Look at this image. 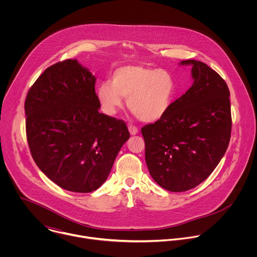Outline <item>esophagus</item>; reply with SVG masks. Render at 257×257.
I'll return each instance as SVG.
<instances>
[{"label": "esophagus", "mask_w": 257, "mask_h": 257, "mask_svg": "<svg viewBox=\"0 0 257 257\" xmlns=\"http://www.w3.org/2000/svg\"><path fill=\"white\" fill-rule=\"evenodd\" d=\"M128 129H129V132H130V134H131V135H136V134L138 133V129H137V127H136V126L129 125Z\"/></svg>", "instance_id": "obj_1"}]
</instances>
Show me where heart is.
<instances>
[{"label": "heart", "instance_id": "obj_1", "mask_svg": "<svg viewBox=\"0 0 257 257\" xmlns=\"http://www.w3.org/2000/svg\"><path fill=\"white\" fill-rule=\"evenodd\" d=\"M176 94V82L170 72L154 67L128 65L116 69L112 82L104 81L96 90L102 111L115 115L124 99L140 121L154 123L168 112Z\"/></svg>", "mask_w": 257, "mask_h": 257}]
</instances>
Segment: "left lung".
Returning a JSON list of instances; mask_svg holds the SVG:
<instances>
[{
	"label": "left lung",
	"instance_id": "left-lung-1",
	"mask_svg": "<svg viewBox=\"0 0 257 257\" xmlns=\"http://www.w3.org/2000/svg\"><path fill=\"white\" fill-rule=\"evenodd\" d=\"M180 65L192 67V86L161 120L141 128L150 174L172 192L190 190L212 173L228 149L232 129L225 80L200 61Z\"/></svg>",
	"mask_w": 257,
	"mask_h": 257
}]
</instances>
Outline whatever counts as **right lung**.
Here are the masks:
<instances>
[{
    "mask_svg": "<svg viewBox=\"0 0 257 257\" xmlns=\"http://www.w3.org/2000/svg\"><path fill=\"white\" fill-rule=\"evenodd\" d=\"M95 81L87 68L69 59L47 68L25 99L26 136L35 164L72 192L99 188L130 137L124 121L98 112Z\"/></svg>",
    "mask_w": 257,
    "mask_h": 257,
    "instance_id": "obj_1",
    "label": "right lung"
}]
</instances>
